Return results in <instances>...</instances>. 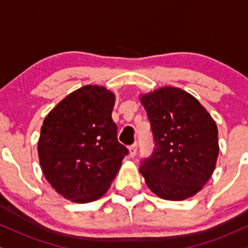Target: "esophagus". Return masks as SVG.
<instances>
[{"label": "esophagus", "mask_w": 248, "mask_h": 248, "mask_svg": "<svg viewBox=\"0 0 248 248\" xmlns=\"http://www.w3.org/2000/svg\"><path fill=\"white\" fill-rule=\"evenodd\" d=\"M129 156L130 158H134L135 156V155H136V152H137V143H134L133 145H130L129 146Z\"/></svg>", "instance_id": "obj_1"}]
</instances>
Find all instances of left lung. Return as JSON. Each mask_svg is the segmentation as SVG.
<instances>
[{
  "mask_svg": "<svg viewBox=\"0 0 248 248\" xmlns=\"http://www.w3.org/2000/svg\"><path fill=\"white\" fill-rule=\"evenodd\" d=\"M149 117L155 150L140 171L153 193L184 200L199 192L215 169L217 127L192 95L162 87L140 97Z\"/></svg>",
  "mask_w": 248,
  "mask_h": 248,
  "instance_id": "obj_1",
  "label": "left lung"
}]
</instances>
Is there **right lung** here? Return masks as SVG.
<instances>
[{
	"instance_id": "add662e5",
	"label": "right lung",
	"mask_w": 248,
	"mask_h": 248,
	"mask_svg": "<svg viewBox=\"0 0 248 248\" xmlns=\"http://www.w3.org/2000/svg\"><path fill=\"white\" fill-rule=\"evenodd\" d=\"M114 103L113 93L88 84L65 97L43 121L41 168L50 186L71 202L101 198L128 155L112 120Z\"/></svg>"
}]
</instances>
